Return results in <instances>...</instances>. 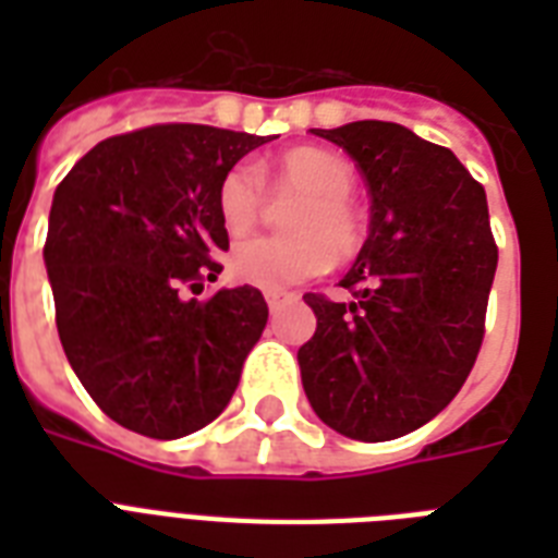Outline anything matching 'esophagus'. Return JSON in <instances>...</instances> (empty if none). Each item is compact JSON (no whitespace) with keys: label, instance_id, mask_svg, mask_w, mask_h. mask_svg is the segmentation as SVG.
Here are the masks:
<instances>
[{"label":"esophagus","instance_id":"1","mask_svg":"<svg viewBox=\"0 0 558 558\" xmlns=\"http://www.w3.org/2000/svg\"><path fill=\"white\" fill-rule=\"evenodd\" d=\"M295 301V295L292 292H280V289H269L266 292V304H269V310L275 313V310H280V306H287Z\"/></svg>","mask_w":558,"mask_h":558}]
</instances>
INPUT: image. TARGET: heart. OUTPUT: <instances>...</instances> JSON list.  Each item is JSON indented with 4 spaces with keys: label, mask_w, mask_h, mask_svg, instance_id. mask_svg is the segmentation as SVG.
I'll return each instance as SVG.
<instances>
[{
    "label": "heart",
    "mask_w": 558,
    "mask_h": 558,
    "mask_svg": "<svg viewBox=\"0 0 558 558\" xmlns=\"http://www.w3.org/2000/svg\"><path fill=\"white\" fill-rule=\"evenodd\" d=\"M266 182L275 191H298L304 199L289 210L292 234L245 236L228 254L236 280L257 289H287L318 278L336 257H350L362 243V226L350 193L356 185L353 168L339 153L298 147L271 161ZM260 210V191L252 168L236 165L217 187V214L228 234H245Z\"/></svg>",
    "instance_id": "obj_1"
}]
</instances>
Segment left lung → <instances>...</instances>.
Segmentation results:
<instances>
[{
  "label": "left lung",
  "mask_w": 558,
  "mask_h": 558,
  "mask_svg": "<svg viewBox=\"0 0 558 558\" xmlns=\"http://www.w3.org/2000/svg\"><path fill=\"white\" fill-rule=\"evenodd\" d=\"M356 161L371 234L341 278L350 301L306 295V399L350 440L381 442L440 414L484 341L498 248L486 193L458 156L390 121L313 130Z\"/></svg>",
  "instance_id": "1"
}]
</instances>
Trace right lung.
Segmentation results:
<instances>
[{
  "instance_id": "right-lung-1",
  "label": "right lung",
  "mask_w": 558,
  "mask_h": 558,
  "mask_svg": "<svg viewBox=\"0 0 558 558\" xmlns=\"http://www.w3.org/2000/svg\"><path fill=\"white\" fill-rule=\"evenodd\" d=\"M269 138L147 126L95 144L54 191L43 260L60 344L100 411L130 432L177 440L231 402L269 306L254 287L186 293L222 271L219 182Z\"/></svg>"
}]
</instances>
